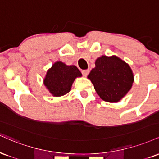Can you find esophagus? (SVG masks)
I'll return each instance as SVG.
<instances>
[{"instance_id":"obj_1","label":"esophagus","mask_w":159,"mask_h":159,"mask_svg":"<svg viewBox=\"0 0 159 159\" xmlns=\"http://www.w3.org/2000/svg\"><path fill=\"white\" fill-rule=\"evenodd\" d=\"M81 72H82V74H83V75H84V76H85V77H87V76L88 75V74H89V70H82Z\"/></svg>"}]
</instances>
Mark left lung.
I'll return each instance as SVG.
<instances>
[{"label": "left lung", "instance_id": "left-lung-1", "mask_svg": "<svg viewBox=\"0 0 159 159\" xmlns=\"http://www.w3.org/2000/svg\"><path fill=\"white\" fill-rule=\"evenodd\" d=\"M100 98L107 102H118L133 86L134 76L130 66L117 56L102 55L88 75Z\"/></svg>", "mask_w": 159, "mask_h": 159}]
</instances>
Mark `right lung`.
<instances>
[{
    "mask_svg": "<svg viewBox=\"0 0 159 159\" xmlns=\"http://www.w3.org/2000/svg\"><path fill=\"white\" fill-rule=\"evenodd\" d=\"M81 76V72L75 66H67L57 61L47 71L43 84L53 96L59 97L68 93L75 79Z\"/></svg>",
    "mask_w": 159,
    "mask_h": 159,
    "instance_id": "right-lung-1",
    "label": "right lung"
}]
</instances>
